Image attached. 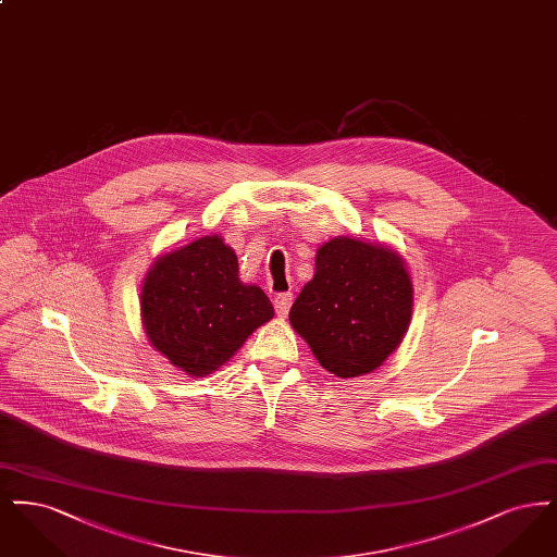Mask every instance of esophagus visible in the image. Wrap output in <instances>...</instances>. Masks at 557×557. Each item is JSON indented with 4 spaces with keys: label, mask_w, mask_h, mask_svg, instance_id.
Here are the masks:
<instances>
[{
    "label": "esophagus",
    "mask_w": 557,
    "mask_h": 557,
    "mask_svg": "<svg viewBox=\"0 0 557 557\" xmlns=\"http://www.w3.org/2000/svg\"><path fill=\"white\" fill-rule=\"evenodd\" d=\"M292 305V294L290 292H284V294H277L275 298H273V307H275V313L280 315V318H286L288 315V311H290Z\"/></svg>",
    "instance_id": "34e87169"
}]
</instances>
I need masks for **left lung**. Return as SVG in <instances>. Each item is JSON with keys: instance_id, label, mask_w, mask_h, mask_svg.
<instances>
[{"instance_id": "obj_1", "label": "left lung", "mask_w": 557, "mask_h": 557, "mask_svg": "<svg viewBox=\"0 0 557 557\" xmlns=\"http://www.w3.org/2000/svg\"><path fill=\"white\" fill-rule=\"evenodd\" d=\"M411 311L413 284L397 250L336 236L319 246L315 275L296 296L290 325L323 370L357 377L397 350Z\"/></svg>"}]
</instances>
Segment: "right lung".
I'll list each match as a JSON object with an SVG mask.
<instances>
[{
  "instance_id": "right-lung-1",
  "label": "right lung",
  "mask_w": 557,
  "mask_h": 557,
  "mask_svg": "<svg viewBox=\"0 0 557 557\" xmlns=\"http://www.w3.org/2000/svg\"><path fill=\"white\" fill-rule=\"evenodd\" d=\"M139 311L150 345L189 377L225 366L275 313L265 292L239 280L238 257L219 234L157 257Z\"/></svg>"
}]
</instances>
